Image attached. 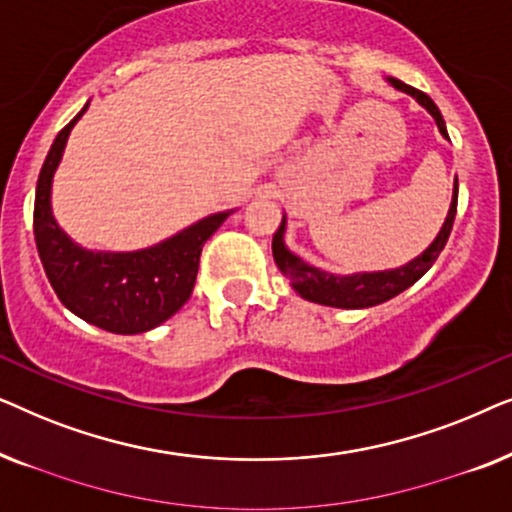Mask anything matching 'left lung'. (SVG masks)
Returning <instances> with one entry per match:
<instances>
[{
	"label": "left lung",
	"instance_id": "1",
	"mask_svg": "<svg viewBox=\"0 0 512 512\" xmlns=\"http://www.w3.org/2000/svg\"><path fill=\"white\" fill-rule=\"evenodd\" d=\"M391 88L401 90V93L410 95L412 100H417L419 107H424L436 121L440 135L447 137V128L443 121V114L436 107V102L431 100L429 95L422 93V90L408 86V83L398 79H387ZM457 198H459V184L454 179L452 188V202L450 212L445 216L443 228L436 235L429 247H426L422 254L412 258L401 268L391 270H373V272H352V275H338V272H326L321 268H314L307 261H303L298 254L286 247L284 235H286V214L282 216V223H279L277 233L272 235V256H275L277 268L282 270V275L289 279L293 291L298 293L300 298L310 300V303L328 305V307H342V310H363V307H373L380 303H387L398 293L410 289L417 279H422L426 272L431 270V265L436 263L440 251L445 249L447 237L452 233L454 214H457Z\"/></svg>",
	"mask_w": 512,
	"mask_h": 512
}]
</instances>
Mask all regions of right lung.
Returning a JSON list of instances; mask_svg holds the SVG:
<instances>
[{
	"mask_svg": "<svg viewBox=\"0 0 512 512\" xmlns=\"http://www.w3.org/2000/svg\"><path fill=\"white\" fill-rule=\"evenodd\" d=\"M88 104L58 132L39 172L34 240L48 282L69 312L109 333H146L170 319L191 298L202 247L235 209L209 214L146 249H83L55 221L51 191L69 132L86 114Z\"/></svg>",
	"mask_w": 512,
	"mask_h": 512,
	"instance_id": "right-lung-1",
	"label": "right lung"
}]
</instances>
